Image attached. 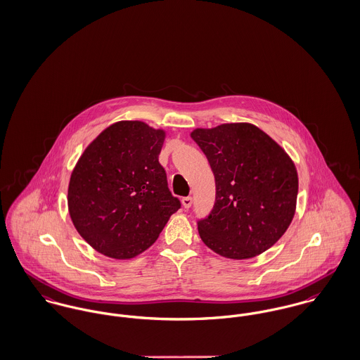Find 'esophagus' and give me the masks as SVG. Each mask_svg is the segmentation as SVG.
Instances as JSON below:
<instances>
[{
  "instance_id": "obj_1",
  "label": "esophagus",
  "mask_w": 360,
  "mask_h": 360,
  "mask_svg": "<svg viewBox=\"0 0 360 360\" xmlns=\"http://www.w3.org/2000/svg\"><path fill=\"white\" fill-rule=\"evenodd\" d=\"M192 202H193V198L191 197V195H188V197H184L182 198V205H184V208H191V205H192Z\"/></svg>"
}]
</instances>
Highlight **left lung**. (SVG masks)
Masks as SVG:
<instances>
[{
    "mask_svg": "<svg viewBox=\"0 0 360 360\" xmlns=\"http://www.w3.org/2000/svg\"><path fill=\"white\" fill-rule=\"evenodd\" d=\"M215 175L217 197L197 221L202 243L229 259L271 248L295 217L297 171L288 153L250 123L195 129L191 134Z\"/></svg>",
    "mask_w": 360,
    "mask_h": 360,
    "instance_id": "1",
    "label": "left lung"
}]
</instances>
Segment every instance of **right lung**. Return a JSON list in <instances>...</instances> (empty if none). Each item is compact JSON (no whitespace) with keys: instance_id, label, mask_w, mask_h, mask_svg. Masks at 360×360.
Segmentation results:
<instances>
[{"instance_id":"1","label":"right lung","mask_w":360,"mask_h":360,"mask_svg":"<svg viewBox=\"0 0 360 360\" xmlns=\"http://www.w3.org/2000/svg\"><path fill=\"white\" fill-rule=\"evenodd\" d=\"M166 133L139 120L105 129L83 152L68 186L70 217L83 240L113 259L149 248L181 208L159 155Z\"/></svg>"}]
</instances>
